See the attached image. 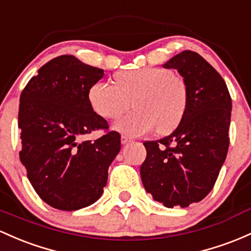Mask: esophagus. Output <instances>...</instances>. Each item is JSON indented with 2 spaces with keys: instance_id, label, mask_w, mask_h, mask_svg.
<instances>
[{
  "instance_id": "obj_1",
  "label": "esophagus",
  "mask_w": 251,
  "mask_h": 251,
  "mask_svg": "<svg viewBox=\"0 0 251 251\" xmlns=\"http://www.w3.org/2000/svg\"><path fill=\"white\" fill-rule=\"evenodd\" d=\"M128 142H131L130 137H127V136H125V134H123V136H121V144H127Z\"/></svg>"
}]
</instances>
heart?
Returning a JSON list of instances; mask_svg holds the SVG:
<instances>
[{"label":"heart","mask_w":251,"mask_h":251,"mask_svg":"<svg viewBox=\"0 0 251 251\" xmlns=\"http://www.w3.org/2000/svg\"><path fill=\"white\" fill-rule=\"evenodd\" d=\"M115 84L95 82L88 92L89 103L99 117L119 118L128 108L130 114L114 124L117 131L139 137L155 131L161 134L174 131L183 119L188 106V88L182 77L164 68H142L118 73Z\"/></svg>","instance_id":"heart-1"}]
</instances>
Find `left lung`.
<instances>
[{
	"label": "left lung",
	"mask_w": 251,
	"mask_h": 251,
	"mask_svg": "<svg viewBox=\"0 0 251 251\" xmlns=\"http://www.w3.org/2000/svg\"><path fill=\"white\" fill-rule=\"evenodd\" d=\"M176 69L188 88L183 119L169 136L147 140L140 176L148 193L167 207H187L212 191L226 158L231 96L226 83L194 51H182L163 65Z\"/></svg>",
	"instance_id": "obj_1"
}]
</instances>
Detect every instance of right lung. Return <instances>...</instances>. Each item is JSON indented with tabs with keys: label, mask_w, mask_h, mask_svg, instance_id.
<instances>
[{
	"label": "right lung",
	"mask_w": 251,
	"mask_h": 251,
	"mask_svg": "<svg viewBox=\"0 0 251 251\" xmlns=\"http://www.w3.org/2000/svg\"><path fill=\"white\" fill-rule=\"evenodd\" d=\"M103 70L71 54L56 57L24 88L19 107L20 161L40 199L75 211L102 195L108 167L120 151V134L93 111L88 92ZM102 129L94 142L87 134Z\"/></svg>",
	"instance_id": "1"
}]
</instances>
